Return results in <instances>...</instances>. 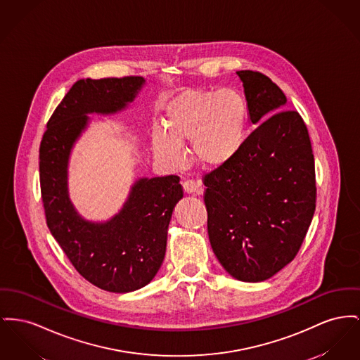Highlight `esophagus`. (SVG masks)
<instances>
[{
  "instance_id": "esophagus-1",
  "label": "esophagus",
  "mask_w": 360,
  "mask_h": 360,
  "mask_svg": "<svg viewBox=\"0 0 360 360\" xmlns=\"http://www.w3.org/2000/svg\"><path fill=\"white\" fill-rule=\"evenodd\" d=\"M184 191L186 194H201L202 189H201V182L200 181H194V179H185L182 182Z\"/></svg>"
}]
</instances>
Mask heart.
Returning <instances> with one entry per match:
<instances>
[{
	"label": "heart",
	"mask_w": 360,
	"mask_h": 360,
	"mask_svg": "<svg viewBox=\"0 0 360 360\" xmlns=\"http://www.w3.org/2000/svg\"><path fill=\"white\" fill-rule=\"evenodd\" d=\"M249 110L245 96L233 89H193L174 99L162 129L152 131L155 155L172 166L184 160L182 144L204 167H220L238 155L248 134Z\"/></svg>",
	"instance_id": "1"
}]
</instances>
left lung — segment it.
I'll use <instances>...</instances> for the list:
<instances>
[{"mask_svg":"<svg viewBox=\"0 0 360 360\" xmlns=\"http://www.w3.org/2000/svg\"><path fill=\"white\" fill-rule=\"evenodd\" d=\"M250 121L259 124L229 163L202 176L213 253L230 275L257 283L299 252L316 211L309 131L265 75L239 70Z\"/></svg>","mask_w":360,"mask_h":360,"instance_id":"obj_1","label":"left lung"}]
</instances>
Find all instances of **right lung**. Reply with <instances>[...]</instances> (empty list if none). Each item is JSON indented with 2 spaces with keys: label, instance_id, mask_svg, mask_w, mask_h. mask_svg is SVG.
Returning <instances> with one entry per match:
<instances>
[{
  "label": "right lung",
  "instance_id": "obj_1",
  "mask_svg": "<svg viewBox=\"0 0 360 360\" xmlns=\"http://www.w3.org/2000/svg\"><path fill=\"white\" fill-rule=\"evenodd\" d=\"M140 76L79 80L47 122L39 148L46 223L75 269L108 292H130L158 274L166 254L175 204L184 197L178 175L139 179L124 208L106 223L84 220L68 195V160L88 124L86 114H112L133 102Z\"/></svg>",
  "mask_w": 360,
  "mask_h": 360
}]
</instances>
